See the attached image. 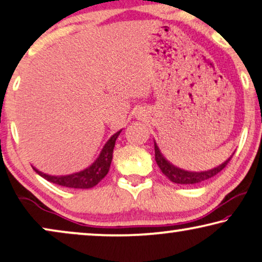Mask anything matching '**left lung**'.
I'll use <instances>...</instances> for the list:
<instances>
[{
    "instance_id": "1",
    "label": "left lung",
    "mask_w": 262,
    "mask_h": 262,
    "mask_svg": "<svg viewBox=\"0 0 262 262\" xmlns=\"http://www.w3.org/2000/svg\"><path fill=\"white\" fill-rule=\"evenodd\" d=\"M154 149H156V161L158 166L160 167L161 172L164 173L167 178L171 180L172 183L176 184H184V185H190V184H197L201 182H204L206 179L212 178L213 176H216L217 173H220L222 169L227 166V164L229 163L233 154L228 158V159L222 163L219 166L208 171H202V172H191L185 171V169L179 168L174 166V165L169 163V161L164 157V154L160 152L159 147L156 142H154Z\"/></svg>"
}]
</instances>
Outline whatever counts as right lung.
<instances>
[{
	"instance_id": "add662e5",
	"label": "right lung",
	"mask_w": 262,
	"mask_h": 262,
	"mask_svg": "<svg viewBox=\"0 0 262 262\" xmlns=\"http://www.w3.org/2000/svg\"><path fill=\"white\" fill-rule=\"evenodd\" d=\"M121 130L115 133L112 138H110L99 153L93 164L89 167L82 169V171L71 173V174H65V176H51L47 173H43L39 171L38 168L32 166L33 169L38 173L39 176H41L42 178H45L49 182L57 184V185L66 186V187H72V189H91L97 185L104 177L108 174L110 164L113 160V150L115 147V142L117 136L120 135Z\"/></svg>"
}]
</instances>
